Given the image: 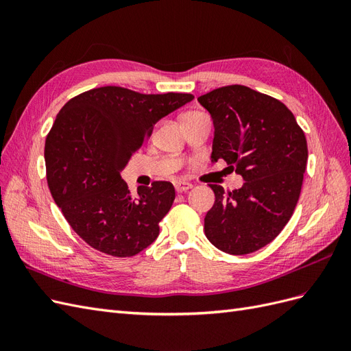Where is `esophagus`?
<instances>
[{"label":"esophagus","instance_id":"esophagus-1","mask_svg":"<svg viewBox=\"0 0 351 351\" xmlns=\"http://www.w3.org/2000/svg\"><path fill=\"white\" fill-rule=\"evenodd\" d=\"M174 186H176L177 193H183V192H187V190H190V189L193 187L192 184L187 183V182H177Z\"/></svg>","mask_w":351,"mask_h":351}]
</instances>
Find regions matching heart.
Masks as SVG:
<instances>
[{"label": "heart", "mask_w": 351, "mask_h": 351, "mask_svg": "<svg viewBox=\"0 0 351 351\" xmlns=\"http://www.w3.org/2000/svg\"><path fill=\"white\" fill-rule=\"evenodd\" d=\"M196 114H199V112H196V111H192V112H187V114H184V115H183V119H184V117H190V115H196Z\"/></svg>", "instance_id": "1"}]
</instances>
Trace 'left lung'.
Wrapping results in <instances>:
<instances>
[{"label": "left lung", "instance_id": "1", "mask_svg": "<svg viewBox=\"0 0 351 351\" xmlns=\"http://www.w3.org/2000/svg\"><path fill=\"white\" fill-rule=\"evenodd\" d=\"M214 120L212 161L244 180L226 192L209 184L215 204L205 217V234L230 254L267 246L290 221L307 162L306 136L293 112L269 95L230 84L197 98Z\"/></svg>", "mask_w": 351, "mask_h": 351}]
</instances>
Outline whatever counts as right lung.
Instances as JSON below:
<instances>
[{"mask_svg": "<svg viewBox=\"0 0 351 351\" xmlns=\"http://www.w3.org/2000/svg\"><path fill=\"white\" fill-rule=\"evenodd\" d=\"M192 99V93L104 86L71 98L58 112L45 141L48 187L70 227L95 250L130 258L158 237L174 186L154 182L133 197L120 171L156 121Z\"/></svg>", "mask_w": 351, "mask_h": 351, "instance_id": "add662e5", "label": "right lung"}]
</instances>
